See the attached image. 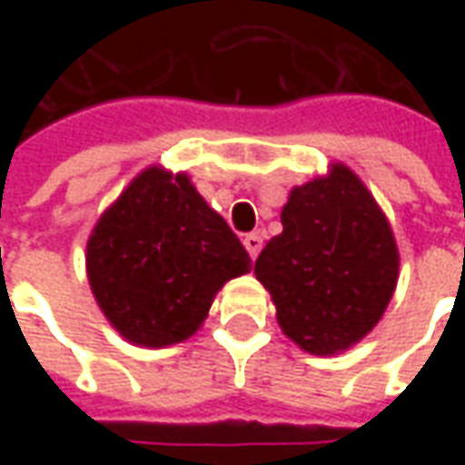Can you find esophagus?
I'll return each mask as SVG.
<instances>
[{
    "instance_id": "1",
    "label": "esophagus",
    "mask_w": 465,
    "mask_h": 465,
    "mask_svg": "<svg viewBox=\"0 0 465 465\" xmlns=\"http://www.w3.org/2000/svg\"><path fill=\"white\" fill-rule=\"evenodd\" d=\"M262 236L259 233H246L243 236V246H246V252H249V256L252 259H256L259 256V252H262Z\"/></svg>"
}]
</instances>
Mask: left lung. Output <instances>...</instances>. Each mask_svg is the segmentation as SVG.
<instances>
[{"instance_id": "1", "label": "left lung", "mask_w": 465, "mask_h": 465, "mask_svg": "<svg viewBox=\"0 0 465 465\" xmlns=\"http://www.w3.org/2000/svg\"><path fill=\"white\" fill-rule=\"evenodd\" d=\"M283 232L253 263L282 331L316 356L351 349L381 322L399 282V249L376 199L343 163L296 186Z\"/></svg>"}]
</instances>
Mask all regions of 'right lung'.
I'll return each instance as SVG.
<instances>
[{
	"label": "right lung",
	"mask_w": 465,
	"mask_h": 465,
	"mask_svg": "<svg viewBox=\"0 0 465 465\" xmlns=\"http://www.w3.org/2000/svg\"><path fill=\"white\" fill-rule=\"evenodd\" d=\"M252 259L186 173L149 166L96 222L86 276L99 309L126 341H186L229 279Z\"/></svg>",
	"instance_id": "obj_1"
}]
</instances>
